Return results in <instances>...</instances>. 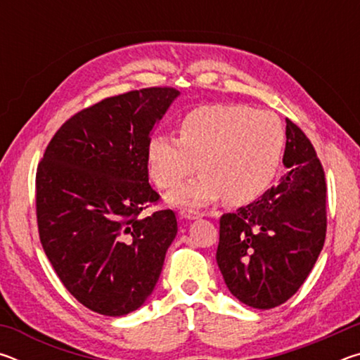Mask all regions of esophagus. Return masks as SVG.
<instances>
[{"mask_svg":"<svg viewBox=\"0 0 360 360\" xmlns=\"http://www.w3.org/2000/svg\"><path fill=\"white\" fill-rule=\"evenodd\" d=\"M179 216H181V219H186V221H193V219H198V217H202L203 216V212H198V211H195V210H181L179 211Z\"/></svg>","mask_w":360,"mask_h":360,"instance_id":"1","label":"esophagus"}]
</instances>
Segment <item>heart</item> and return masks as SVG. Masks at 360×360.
Here are the masks:
<instances>
[{
    "label": "heart",
    "instance_id": "b5f03b06",
    "mask_svg": "<svg viewBox=\"0 0 360 360\" xmlns=\"http://www.w3.org/2000/svg\"><path fill=\"white\" fill-rule=\"evenodd\" d=\"M178 135L154 136L148 144L149 173L160 188L178 187L200 163L203 173L169 195L176 205L222 197L233 205L254 202L275 179L285 144L276 115L233 103L192 109L181 119Z\"/></svg>",
    "mask_w": 360,
    "mask_h": 360
}]
</instances>
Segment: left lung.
<instances>
[{
  "label": "left lung",
  "instance_id": "8db88e82",
  "mask_svg": "<svg viewBox=\"0 0 360 360\" xmlns=\"http://www.w3.org/2000/svg\"><path fill=\"white\" fill-rule=\"evenodd\" d=\"M288 172L257 202L221 217L216 260L229 290L259 309L300 289L326 241V176L313 144L285 119Z\"/></svg>",
  "mask_w": 360,
  "mask_h": 360
}]
</instances>
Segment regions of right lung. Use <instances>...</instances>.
Listing matches in <instances>:
<instances>
[{
    "label": "right lung",
    "instance_id": "1",
    "mask_svg": "<svg viewBox=\"0 0 360 360\" xmlns=\"http://www.w3.org/2000/svg\"><path fill=\"white\" fill-rule=\"evenodd\" d=\"M179 92L133 90L85 108L60 127L36 172L42 249L70 294L105 316L135 311L152 294L178 233L149 184L148 144Z\"/></svg>",
    "mask_w": 360,
    "mask_h": 360
}]
</instances>
